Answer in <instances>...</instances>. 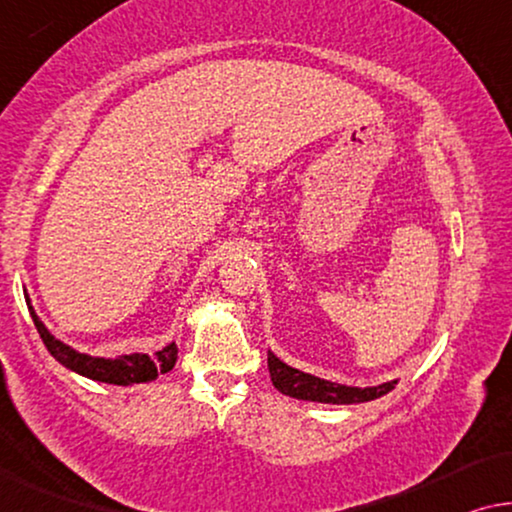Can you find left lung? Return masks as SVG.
Masks as SVG:
<instances>
[{
	"mask_svg": "<svg viewBox=\"0 0 512 512\" xmlns=\"http://www.w3.org/2000/svg\"><path fill=\"white\" fill-rule=\"evenodd\" d=\"M269 376L271 383L278 392L287 394V397L294 399H304V401H320V403H362V401H371L378 399L394 390V383H383L378 387H348V385H338V383H329V380L315 378L311 373L297 371L292 366H287L285 362L269 352Z\"/></svg>",
	"mask_w": 512,
	"mask_h": 512,
	"instance_id": "obj_1",
	"label": "left lung"
}]
</instances>
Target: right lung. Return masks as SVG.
I'll return each instance as SVG.
<instances>
[{
  "mask_svg": "<svg viewBox=\"0 0 512 512\" xmlns=\"http://www.w3.org/2000/svg\"><path fill=\"white\" fill-rule=\"evenodd\" d=\"M30 304V299H27ZM30 315L34 320V327H37L41 341L46 343L50 355H53L57 362L67 366V369L81 373L85 378L99 380V383H111V385H134V383H148V380H155L160 373H167L174 369L178 348L176 343H169L167 348L155 352L153 357L148 355H122L118 359H104V357H90L81 355L69 345L57 341L55 336H50V331L43 327V322L37 318L34 308L30 306Z\"/></svg>",
  "mask_w": 512,
  "mask_h": 512,
  "instance_id": "add662e5",
  "label": "right lung"
}]
</instances>
